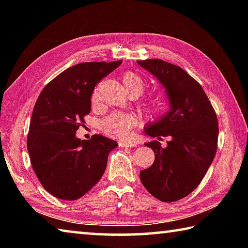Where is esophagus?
I'll use <instances>...</instances> for the list:
<instances>
[{
  "instance_id": "34e87169",
  "label": "esophagus",
  "mask_w": 248,
  "mask_h": 248,
  "mask_svg": "<svg viewBox=\"0 0 248 248\" xmlns=\"http://www.w3.org/2000/svg\"><path fill=\"white\" fill-rule=\"evenodd\" d=\"M118 145L120 148H136L137 143L131 140H120L118 142Z\"/></svg>"
}]
</instances>
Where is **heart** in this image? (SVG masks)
Listing matches in <instances>:
<instances>
[{"label":"heart","instance_id":"1","mask_svg":"<svg viewBox=\"0 0 248 248\" xmlns=\"http://www.w3.org/2000/svg\"><path fill=\"white\" fill-rule=\"evenodd\" d=\"M123 82L125 89L130 94H137L139 96L144 90V81L139 74L136 72H125L123 77ZM98 93L94 91L92 95V102H97ZM165 100L162 96H154L142 103V110L151 118H157L164 111ZM137 124V117L128 112H112L100 121V129L104 133L111 137H125L130 130Z\"/></svg>","mask_w":248,"mask_h":248}]
</instances>
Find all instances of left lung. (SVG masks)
Here are the masks:
<instances>
[{
	"label": "left lung",
	"mask_w": 248,
	"mask_h": 248,
	"mask_svg": "<svg viewBox=\"0 0 248 248\" xmlns=\"http://www.w3.org/2000/svg\"><path fill=\"white\" fill-rule=\"evenodd\" d=\"M165 87L170 110L157 123L145 125V132L161 140L145 143L155 154L153 165L140 171L143 186L155 198L174 202L194 191L216 156L219 124L211 103L200 84L180 66L148 59L137 61Z\"/></svg>",
	"instance_id": "obj_1"
}]
</instances>
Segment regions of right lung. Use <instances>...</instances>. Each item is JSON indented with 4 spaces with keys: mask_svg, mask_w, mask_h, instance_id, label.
<instances>
[{
    "mask_svg": "<svg viewBox=\"0 0 248 248\" xmlns=\"http://www.w3.org/2000/svg\"><path fill=\"white\" fill-rule=\"evenodd\" d=\"M83 62L57 75L41 92L32 110L27 150L40 184L53 197L77 200L102 178L114 140L94 134L75 137L91 111L95 86L121 64Z\"/></svg>",
    "mask_w": 248,
    "mask_h": 248,
    "instance_id": "right-lung-1",
    "label": "right lung"
}]
</instances>
